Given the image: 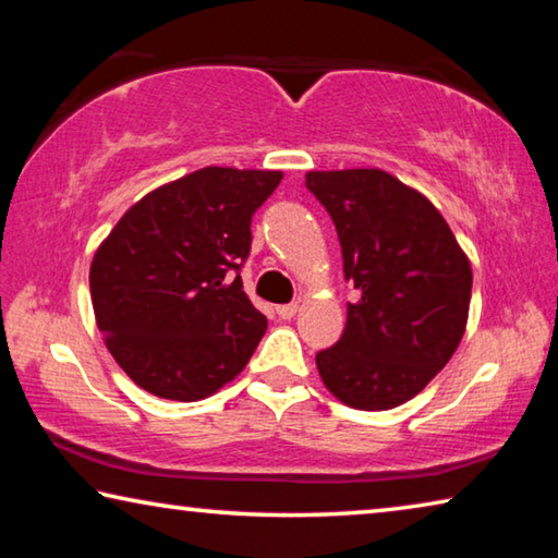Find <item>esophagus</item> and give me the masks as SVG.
<instances>
[{
  "label": "esophagus",
  "instance_id": "esophagus-1",
  "mask_svg": "<svg viewBox=\"0 0 558 558\" xmlns=\"http://www.w3.org/2000/svg\"><path fill=\"white\" fill-rule=\"evenodd\" d=\"M298 302H288V305H278V315L282 317V319H292L295 317V313H298Z\"/></svg>",
  "mask_w": 558,
  "mask_h": 558
}]
</instances>
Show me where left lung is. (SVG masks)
<instances>
[{"instance_id":"left-lung-1","label":"left lung","mask_w":558,"mask_h":558,"mask_svg":"<svg viewBox=\"0 0 558 558\" xmlns=\"http://www.w3.org/2000/svg\"><path fill=\"white\" fill-rule=\"evenodd\" d=\"M305 186L332 216L344 280L359 292L339 342L315 356L319 376L352 409H396L456 354L470 260L436 206L389 172H307Z\"/></svg>"}]
</instances>
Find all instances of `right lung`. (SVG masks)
<instances>
[{
    "instance_id": "obj_1",
    "label": "right lung",
    "mask_w": 558,
    "mask_h": 558,
    "mask_svg": "<svg viewBox=\"0 0 558 558\" xmlns=\"http://www.w3.org/2000/svg\"><path fill=\"white\" fill-rule=\"evenodd\" d=\"M280 172L204 167L143 196L90 266L98 329L145 391L199 401L243 372L266 335L243 292L251 219Z\"/></svg>"
}]
</instances>
